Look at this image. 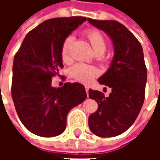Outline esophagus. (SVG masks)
Wrapping results in <instances>:
<instances>
[{"label":"esophagus","instance_id":"esophagus-1","mask_svg":"<svg viewBox=\"0 0 160 160\" xmlns=\"http://www.w3.org/2000/svg\"><path fill=\"white\" fill-rule=\"evenodd\" d=\"M85 88H86V92H87V93L88 94V91H89V88H90V87H88V86H86V87H85Z\"/></svg>","mask_w":160,"mask_h":160}]
</instances>
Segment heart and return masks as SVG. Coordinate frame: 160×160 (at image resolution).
Returning a JSON list of instances; mask_svg holds the SVG:
<instances>
[{
	"instance_id": "1",
	"label": "heart",
	"mask_w": 160,
	"mask_h": 160,
	"mask_svg": "<svg viewBox=\"0 0 160 160\" xmlns=\"http://www.w3.org/2000/svg\"><path fill=\"white\" fill-rule=\"evenodd\" d=\"M86 36L90 42L92 48L96 55H103L106 49V41L103 35L97 30H88ZM73 42V37L68 36L64 39L61 49V56L63 62H68L70 59V49ZM70 73L75 80L83 83H88L98 75V70L94 67L84 63H77L70 69Z\"/></svg>"
}]
</instances>
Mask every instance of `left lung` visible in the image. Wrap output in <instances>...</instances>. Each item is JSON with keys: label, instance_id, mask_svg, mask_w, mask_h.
<instances>
[{"label": "left lung", "instance_id": "8db88e82", "mask_svg": "<svg viewBox=\"0 0 160 160\" xmlns=\"http://www.w3.org/2000/svg\"><path fill=\"white\" fill-rule=\"evenodd\" d=\"M91 25L103 31L111 38L114 56L110 68L98 81L111 88L109 97L89 90V98L98 104L89 116L90 130L100 137L122 134L134 123L145 98L148 71L143 49L133 33L115 20L87 19Z\"/></svg>", "mask_w": 160, "mask_h": 160}]
</instances>
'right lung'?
I'll list each match as a JSON object with an SVG mask.
<instances>
[{"label":"right lung","mask_w":160,"mask_h":160,"mask_svg":"<svg viewBox=\"0 0 160 160\" xmlns=\"http://www.w3.org/2000/svg\"><path fill=\"white\" fill-rule=\"evenodd\" d=\"M87 20L85 17L45 20L27 33L12 65V98L23 125L32 134L54 137L64 132L71 109L87 98L82 84L51 86L62 68L64 39Z\"/></svg>","instance_id":"right-lung-1"}]
</instances>
